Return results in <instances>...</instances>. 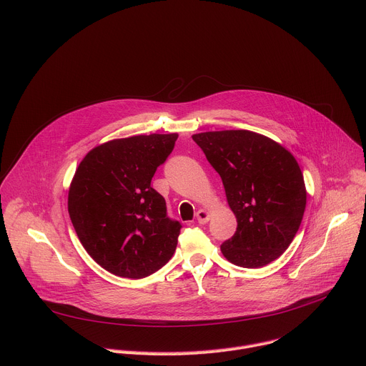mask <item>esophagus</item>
<instances>
[{
	"label": "esophagus",
	"instance_id": "obj_1",
	"mask_svg": "<svg viewBox=\"0 0 366 366\" xmlns=\"http://www.w3.org/2000/svg\"><path fill=\"white\" fill-rule=\"evenodd\" d=\"M195 219L199 224H205L208 220H210V214H208V212L205 210H198L195 214Z\"/></svg>",
	"mask_w": 366,
	"mask_h": 366
}]
</instances>
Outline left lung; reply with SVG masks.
Returning <instances> with one entry per match:
<instances>
[{"instance_id":"1","label":"left lung","mask_w":366,"mask_h":366,"mask_svg":"<svg viewBox=\"0 0 366 366\" xmlns=\"http://www.w3.org/2000/svg\"><path fill=\"white\" fill-rule=\"evenodd\" d=\"M222 177L236 233L222 253L242 268H262L295 237L305 210V185L294 156L272 139L249 130L192 136Z\"/></svg>"}]
</instances>
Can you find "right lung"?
<instances>
[{
	"mask_svg": "<svg viewBox=\"0 0 366 366\" xmlns=\"http://www.w3.org/2000/svg\"><path fill=\"white\" fill-rule=\"evenodd\" d=\"M177 139L171 133L110 140L88 152L75 172L68 195L74 229L95 262L117 277H149L177 249L182 226L150 187Z\"/></svg>",
	"mask_w": 366,
	"mask_h": 366,
	"instance_id": "1",
	"label": "right lung"
}]
</instances>
